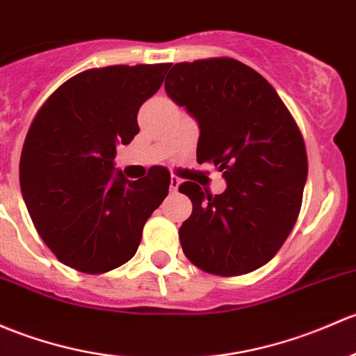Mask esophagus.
I'll use <instances>...</instances> for the list:
<instances>
[{"label": "esophagus", "mask_w": 356, "mask_h": 356, "mask_svg": "<svg viewBox=\"0 0 356 356\" xmlns=\"http://www.w3.org/2000/svg\"><path fill=\"white\" fill-rule=\"evenodd\" d=\"M179 186H181V179L175 177V175H172V177H170V191H172V193H177Z\"/></svg>", "instance_id": "obj_1"}]
</instances>
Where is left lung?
<instances>
[{
  "label": "left lung",
  "mask_w": 356,
  "mask_h": 356,
  "mask_svg": "<svg viewBox=\"0 0 356 356\" xmlns=\"http://www.w3.org/2000/svg\"><path fill=\"white\" fill-rule=\"evenodd\" d=\"M165 92L200 126L197 162L223 172L227 189L179 186L193 213L179 228L186 257L203 271L238 276L275 257L297 222L307 152L276 90L244 63L213 58L177 63Z\"/></svg>",
  "instance_id": "left-lung-1"
}]
</instances>
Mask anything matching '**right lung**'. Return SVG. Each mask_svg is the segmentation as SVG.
Here are the masks:
<instances>
[{
  "label": "right lung",
  "instance_id": "obj_1",
  "mask_svg": "<svg viewBox=\"0 0 356 356\" xmlns=\"http://www.w3.org/2000/svg\"><path fill=\"white\" fill-rule=\"evenodd\" d=\"M170 65L107 66L70 78L37 112L20 156V188L37 232L66 266L99 275L136 254L170 174L129 181L115 148L138 134V111Z\"/></svg>",
  "mask_w": 356,
  "mask_h": 356
}]
</instances>
